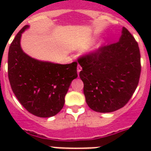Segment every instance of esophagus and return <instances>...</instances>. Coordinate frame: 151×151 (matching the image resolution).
Listing matches in <instances>:
<instances>
[{
	"label": "esophagus",
	"instance_id": "obj_1",
	"mask_svg": "<svg viewBox=\"0 0 151 151\" xmlns=\"http://www.w3.org/2000/svg\"><path fill=\"white\" fill-rule=\"evenodd\" d=\"M81 70H82V68H81V66L80 65L78 64V67H77V70H78V73H80V71Z\"/></svg>",
	"mask_w": 151,
	"mask_h": 151
}]
</instances>
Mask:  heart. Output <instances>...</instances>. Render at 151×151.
<instances>
[{
    "instance_id": "obj_1",
    "label": "heart",
    "mask_w": 151,
    "mask_h": 151,
    "mask_svg": "<svg viewBox=\"0 0 151 151\" xmlns=\"http://www.w3.org/2000/svg\"><path fill=\"white\" fill-rule=\"evenodd\" d=\"M93 41H94V38L90 39L89 44L92 43V42H93ZM103 45H104V44H103V41H100V42H99V43H97L96 45H95L94 47L92 48V52H96V51L99 50V49H100V48L103 47Z\"/></svg>"
}]
</instances>
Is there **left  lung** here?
<instances>
[{
	"instance_id": "left-lung-1",
	"label": "left lung",
	"mask_w": 151,
	"mask_h": 151,
	"mask_svg": "<svg viewBox=\"0 0 151 151\" xmlns=\"http://www.w3.org/2000/svg\"><path fill=\"white\" fill-rule=\"evenodd\" d=\"M88 106L94 111L119 110L132 96L141 72L138 43L123 27L119 41L78 59Z\"/></svg>"
}]
</instances>
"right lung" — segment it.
<instances>
[{"label": "right lung", "instance_id": "add662e5", "mask_svg": "<svg viewBox=\"0 0 151 151\" xmlns=\"http://www.w3.org/2000/svg\"><path fill=\"white\" fill-rule=\"evenodd\" d=\"M21 29L8 51V79L14 94L26 110L40 117H50L63 109L65 96L73 79L78 63L59 64L29 56L20 45Z\"/></svg>", "mask_w": 151, "mask_h": 151}]
</instances>
